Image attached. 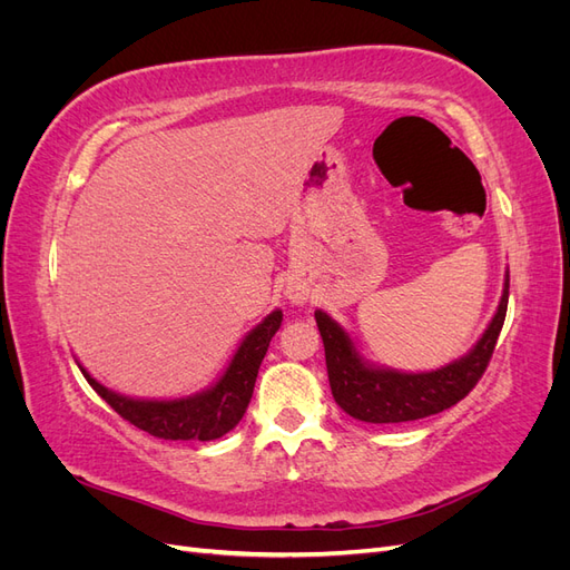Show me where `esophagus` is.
<instances>
[{
	"instance_id": "1",
	"label": "esophagus",
	"mask_w": 570,
	"mask_h": 570,
	"mask_svg": "<svg viewBox=\"0 0 570 570\" xmlns=\"http://www.w3.org/2000/svg\"><path fill=\"white\" fill-rule=\"evenodd\" d=\"M287 299L292 304H304L306 302V292L302 287H297V285H292V287H287Z\"/></svg>"
}]
</instances>
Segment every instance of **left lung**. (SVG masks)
<instances>
[{
    "mask_svg": "<svg viewBox=\"0 0 570 570\" xmlns=\"http://www.w3.org/2000/svg\"><path fill=\"white\" fill-rule=\"evenodd\" d=\"M509 304V273L504 278L502 302L490 321L488 331L475 342V347L438 371L400 373L390 368L368 366L358 356L352 337L325 312L314 314L325 347L327 381L340 409L352 419L366 423H404L433 416L454 406L469 394L485 373L494 344L507 318Z\"/></svg>",
    "mask_w": 570,
    "mask_h": 570,
    "instance_id": "left-lung-1",
    "label": "left lung"
}]
</instances>
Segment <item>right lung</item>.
I'll list each match as a JSON object with an SVG mask.
<instances>
[{
	"mask_svg": "<svg viewBox=\"0 0 570 570\" xmlns=\"http://www.w3.org/2000/svg\"><path fill=\"white\" fill-rule=\"evenodd\" d=\"M281 323L283 312L275 308L243 340L230 366L218 377L214 387L193 396H183V400H130V396L111 392L109 387L97 383L88 371L80 364L78 366L101 400L135 428L161 440L209 442L226 435L245 416L258 366H262L271 337L278 333Z\"/></svg>",
	"mask_w": 570,
	"mask_h": 570,
	"instance_id": "1",
	"label": "right lung"
}]
</instances>
